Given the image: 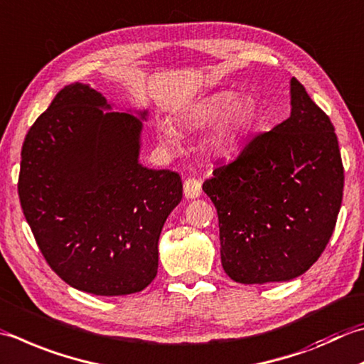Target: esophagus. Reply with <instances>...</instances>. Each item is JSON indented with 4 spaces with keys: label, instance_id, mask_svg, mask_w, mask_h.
<instances>
[{
    "label": "esophagus",
    "instance_id": "1",
    "mask_svg": "<svg viewBox=\"0 0 364 364\" xmlns=\"http://www.w3.org/2000/svg\"><path fill=\"white\" fill-rule=\"evenodd\" d=\"M183 186H184V196H186L188 198H196L200 196L202 183L198 181L197 178H186Z\"/></svg>",
    "mask_w": 364,
    "mask_h": 364
}]
</instances>
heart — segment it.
<instances>
[{
	"mask_svg": "<svg viewBox=\"0 0 364 364\" xmlns=\"http://www.w3.org/2000/svg\"><path fill=\"white\" fill-rule=\"evenodd\" d=\"M218 118L216 131L210 139L211 151L233 154L254 123V105L246 97H237L233 91H219L196 104L188 113L186 123L191 127H203ZM164 140L172 144L173 131L170 127L164 131Z\"/></svg>",
	"mask_w": 364,
	"mask_h": 364,
	"instance_id": "1",
	"label": "heart"
}]
</instances>
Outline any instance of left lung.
Masks as SVG:
<instances>
[{"instance_id": "8db88e82", "label": "left lung", "mask_w": 364, "mask_h": 364, "mask_svg": "<svg viewBox=\"0 0 364 364\" xmlns=\"http://www.w3.org/2000/svg\"><path fill=\"white\" fill-rule=\"evenodd\" d=\"M290 92V117L255 134L203 183L218 211L223 268L240 284L308 272L328 245L343 202L334 126L295 77Z\"/></svg>"}]
</instances>
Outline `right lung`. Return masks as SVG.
I'll use <instances>...</instances> for the list:
<instances>
[{
  "instance_id": "obj_1",
  "label": "right lung",
  "mask_w": 364,
  "mask_h": 364,
  "mask_svg": "<svg viewBox=\"0 0 364 364\" xmlns=\"http://www.w3.org/2000/svg\"><path fill=\"white\" fill-rule=\"evenodd\" d=\"M99 107L110 109L85 83L55 96L21 146L18 197L64 282L92 295H129L158 273L159 235L183 183L172 170L139 164V118Z\"/></svg>"
}]
</instances>
